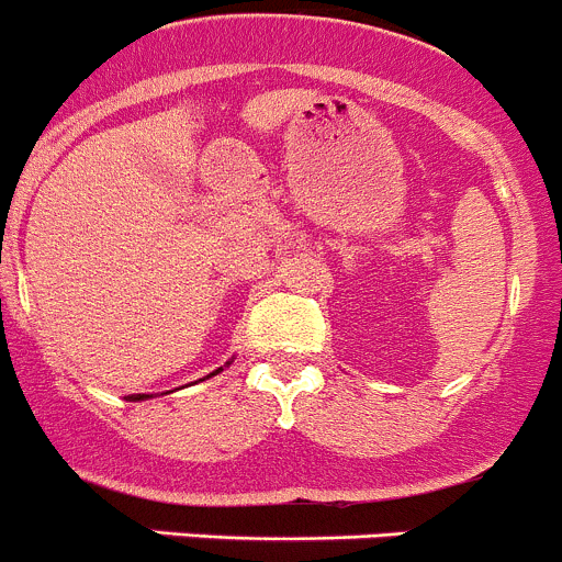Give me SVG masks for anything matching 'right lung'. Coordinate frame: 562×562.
Here are the masks:
<instances>
[{
    "mask_svg": "<svg viewBox=\"0 0 562 562\" xmlns=\"http://www.w3.org/2000/svg\"><path fill=\"white\" fill-rule=\"evenodd\" d=\"M215 372H223V367H221V370H215ZM215 372H212V375H215ZM206 378H210V375H206ZM148 397H151V394H130V403H140V400H148Z\"/></svg>",
    "mask_w": 562,
    "mask_h": 562,
    "instance_id": "right-lung-1",
    "label": "right lung"
}]
</instances>
